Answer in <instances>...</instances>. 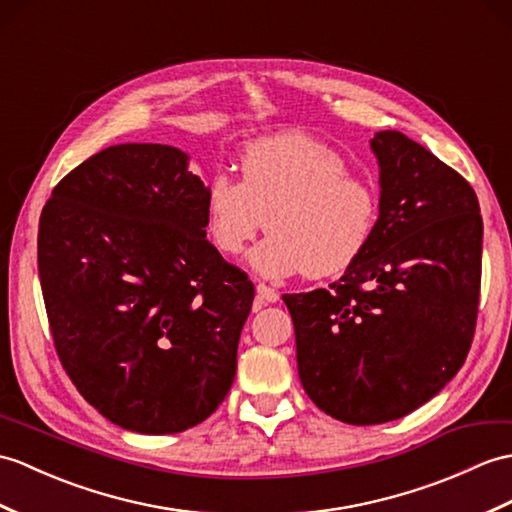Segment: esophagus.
Returning a JSON list of instances; mask_svg holds the SVG:
<instances>
[{"label": "esophagus", "instance_id": "34e87169", "mask_svg": "<svg viewBox=\"0 0 512 512\" xmlns=\"http://www.w3.org/2000/svg\"><path fill=\"white\" fill-rule=\"evenodd\" d=\"M277 301H279V292L275 288H270L266 283H257V307L277 303Z\"/></svg>", "mask_w": 512, "mask_h": 512}]
</instances>
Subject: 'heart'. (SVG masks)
Listing matches in <instances>:
<instances>
[{
  "instance_id": "obj_1",
  "label": "heart",
  "mask_w": 512,
  "mask_h": 512,
  "mask_svg": "<svg viewBox=\"0 0 512 512\" xmlns=\"http://www.w3.org/2000/svg\"><path fill=\"white\" fill-rule=\"evenodd\" d=\"M240 172V181L213 174L205 187L207 233L222 255H242L264 224L270 235L251 261L266 279L331 277L364 251L377 198L334 148L296 133L266 137L246 146Z\"/></svg>"
}]
</instances>
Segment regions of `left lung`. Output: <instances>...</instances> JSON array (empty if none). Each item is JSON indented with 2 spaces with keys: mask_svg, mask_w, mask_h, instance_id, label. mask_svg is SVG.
Listing matches in <instances>:
<instances>
[{
  "mask_svg": "<svg viewBox=\"0 0 512 512\" xmlns=\"http://www.w3.org/2000/svg\"><path fill=\"white\" fill-rule=\"evenodd\" d=\"M371 148L382 198L364 251L329 288L283 294L307 397L351 425L406 417L458 373L482 281L467 178L397 130Z\"/></svg>",
  "mask_w": 512,
  "mask_h": 512,
  "instance_id": "8db88e82",
  "label": "left lung"
}]
</instances>
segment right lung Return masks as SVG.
Listing matches in <instances>:
<instances>
[{"label": "right lung", "mask_w": 512, "mask_h": 512, "mask_svg": "<svg viewBox=\"0 0 512 512\" xmlns=\"http://www.w3.org/2000/svg\"><path fill=\"white\" fill-rule=\"evenodd\" d=\"M205 227V183L161 144L104 148L43 207L54 349L80 395L124 430L185 432L231 390L255 285Z\"/></svg>", "instance_id": "right-lung-1"}]
</instances>
